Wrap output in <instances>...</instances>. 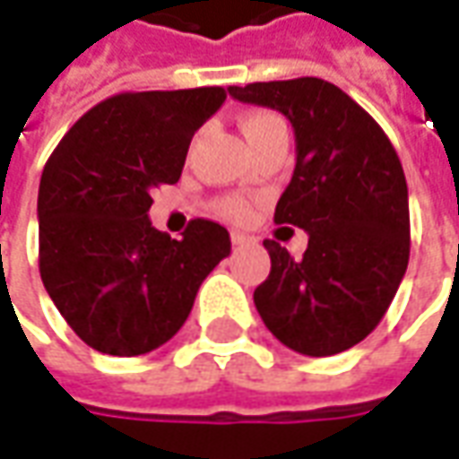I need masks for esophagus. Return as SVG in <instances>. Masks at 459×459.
<instances>
[{
  "label": "esophagus",
  "mask_w": 459,
  "mask_h": 459,
  "mask_svg": "<svg viewBox=\"0 0 459 459\" xmlns=\"http://www.w3.org/2000/svg\"><path fill=\"white\" fill-rule=\"evenodd\" d=\"M230 241H233V246H246V243H254L255 238H251L248 233H241V230H230Z\"/></svg>",
  "instance_id": "obj_1"
}]
</instances>
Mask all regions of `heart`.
<instances>
[{"instance_id":"1","label":"heart","mask_w":459,"mask_h":459,"mask_svg":"<svg viewBox=\"0 0 459 459\" xmlns=\"http://www.w3.org/2000/svg\"><path fill=\"white\" fill-rule=\"evenodd\" d=\"M279 125H283L281 117H276L273 112H248V115H243L241 120L243 135L248 138V143H254L255 138H261L264 133H269V130L279 127ZM218 211L226 218H233V221H246V218L251 216V205L246 204L243 198H238V195L221 198L218 201Z\"/></svg>"}]
</instances>
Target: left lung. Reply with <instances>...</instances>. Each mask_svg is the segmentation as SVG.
<instances>
[{
  "mask_svg": "<svg viewBox=\"0 0 459 459\" xmlns=\"http://www.w3.org/2000/svg\"><path fill=\"white\" fill-rule=\"evenodd\" d=\"M241 102L283 112L296 168L273 221L308 233L301 258L276 241L254 304L281 344L332 357L382 321L410 261L407 180L394 145L369 112L319 77L229 87Z\"/></svg>",
  "mask_w": 459,
  "mask_h": 459,
  "instance_id": "1",
  "label": "left lung"
}]
</instances>
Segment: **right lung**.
<instances>
[{"label":"right lung","instance_id":"obj_1","mask_svg":"<svg viewBox=\"0 0 459 459\" xmlns=\"http://www.w3.org/2000/svg\"><path fill=\"white\" fill-rule=\"evenodd\" d=\"M223 87L120 92L65 133L39 180V273L87 347L138 357L188 319L204 279L230 254L229 230L193 218L176 241L152 229L151 193L183 173Z\"/></svg>","mask_w":459,"mask_h":459}]
</instances>
